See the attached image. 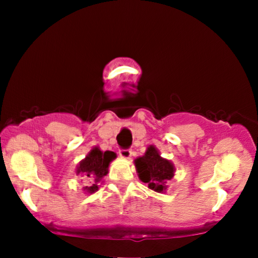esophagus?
<instances>
[{"label": "esophagus", "mask_w": 258, "mask_h": 258, "mask_svg": "<svg viewBox=\"0 0 258 258\" xmlns=\"http://www.w3.org/2000/svg\"><path fill=\"white\" fill-rule=\"evenodd\" d=\"M118 154L121 158L130 159L132 157V149H120Z\"/></svg>", "instance_id": "obj_1"}]
</instances>
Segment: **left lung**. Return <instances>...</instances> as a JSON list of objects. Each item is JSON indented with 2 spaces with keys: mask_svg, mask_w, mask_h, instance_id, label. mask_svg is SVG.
<instances>
[{
  "mask_svg": "<svg viewBox=\"0 0 258 258\" xmlns=\"http://www.w3.org/2000/svg\"><path fill=\"white\" fill-rule=\"evenodd\" d=\"M138 175L148 187L156 192L167 190V181L174 176L175 167L171 161L160 157L159 151L155 146H149L146 154L135 159Z\"/></svg>",
  "mask_w": 258,
  "mask_h": 258,
  "instance_id": "obj_1",
  "label": "left lung"
}]
</instances>
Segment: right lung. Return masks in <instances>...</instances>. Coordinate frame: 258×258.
<instances>
[{
  "instance_id": "1",
  "label": "right lung",
  "mask_w": 258,
  "mask_h": 258,
  "mask_svg": "<svg viewBox=\"0 0 258 258\" xmlns=\"http://www.w3.org/2000/svg\"><path fill=\"white\" fill-rule=\"evenodd\" d=\"M115 158L116 154L113 151H101L98 147H94L85 158L81 160L76 168V174L90 181V185L84 186V191L87 194H94L99 190L100 182L108 174L109 164Z\"/></svg>"
}]
</instances>
